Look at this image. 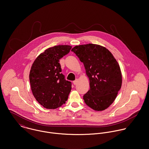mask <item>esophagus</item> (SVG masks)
<instances>
[{
    "label": "esophagus",
    "mask_w": 149,
    "mask_h": 149,
    "mask_svg": "<svg viewBox=\"0 0 149 149\" xmlns=\"http://www.w3.org/2000/svg\"><path fill=\"white\" fill-rule=\"evenodd\" d=\"M78 83V79H76L74 81H73V83H74L75 85L77 84Z\"/></svg>",
    "instance_id": "34e87169"
}]
</instances>
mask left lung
<instances>
[{
  "label": "left lung",
  "mask_w": 149,
  "mask_h": 149,
  "mask_svg": "<svg viewBox=\"0 0 149 149\" xmlns=\"http://www.w3.org/2000/svg\"><path fill=\"white\" fill-rule=\"evenodd\" d=\"M83 62L90 88L83 96L86 104L95 111H103L114 101L122 86L120 67L111 52L95 44L72 49Z\"/></svg>",
  "instance_id": "obj_1"
}]
</instances>
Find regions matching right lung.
<instances>
[{"mask_svg": "<svg viewBox=\"0 0 149 149\" xmlns=\"http://www.w3.org/2000/svg\"><path fill=\"white\" fill-rule=\"evenodd\" d=\"M71 46L58 45L41 53L34 61L29 79L33 97L46 109H55L66 103L71 83L61 73L59 59L67 54Z\"/></svg>", "mask_w": 149, "mask_h": 149, "instance_id": "obj_1", "label": "right lung"}]
</instances>
